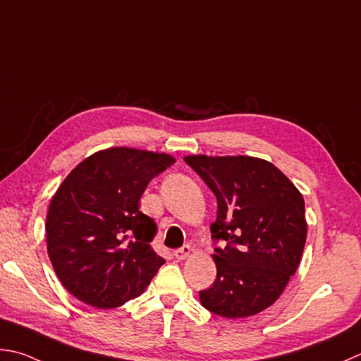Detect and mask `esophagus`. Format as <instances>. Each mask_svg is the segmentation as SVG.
I'll return each instance as SVG.
<instances>
[{
	"label": "esophagus",
	"mask_w": 361,
	"mask_h": 361,
	"mask_svg": "<svg viewBox=\"0 0 361 361\" xmlns=\"http://www.w3.org/2000/svg\"><path fill=\"white\" fill-rule=\"evenodd\" d=\"M190 255H192V247H190V245H183L182 248L174 251V256H176V259H178V261L187 259Z\"/></svg>",
	"instance_id": "obj_1"
}]
</instances>
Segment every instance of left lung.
I'll use <instances>...</instances> for the list:
<instances>
[{
  "instance_id": "1",
  "label": "left lung",
  "mask_w": 361,
  "mask_h": 361,
  "mask_svg": "<svg viewBox=\"0 0 361 361\" xmlns=\"http://www.w3.org/2000/svg\"><path fill=\"white\" fill-rule=\"evenodd\" d=\"M216 196L214 286L201 305L228 319L255 316L274 305L300 264L307 242L302 193L270 161L248 155H187Z\"/></svg>"
}]
</instances>
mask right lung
<instances>
[{
	"instance_id": "add662e5",
	"label": "right lung",
	"mask_w": 361,
	"mask_h": 361,
	"mask_svg": "<svg viewBox=\"0 0 361 361\" xmlns=\"http://www.w3.org/2000/svg\"><path fill=\"white\" fill-rule=\"evenodd\" d=\"M173 155L108 147L75 166L53 195L47 250L63 286L86 305L110 310L137 298L165 262L151 242L157 224L140 212L149 180Z\"/></svg>"
}]
</instances>
